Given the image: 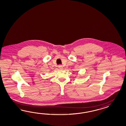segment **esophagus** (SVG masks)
<instances>
[{
    "label": "esophagus",
    "mask_w": 126,
    "mask_h": 126,
    "mask_svg": "<svg viewBox=\"0 0 126 126\" xmlns=\"http://www.w3.org/2000/svg\"><path fill=\"white\" fill-rule=\"evenodd\" d=\"M58 67H59V69H61V70H62V69H63V66H62V65H59Z\"/></svg>",
    "instance_id": "34e87169"
}]
</instances>
